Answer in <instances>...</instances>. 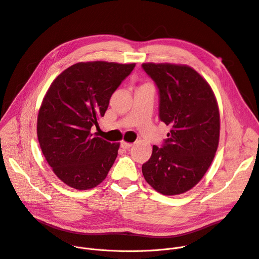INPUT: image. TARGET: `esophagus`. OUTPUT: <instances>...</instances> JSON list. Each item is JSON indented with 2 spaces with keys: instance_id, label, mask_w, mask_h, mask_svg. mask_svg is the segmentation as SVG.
<instances>
[{
  "instance_id": "esophagus-1",
  "label": "esophagus",
  "mask_w": 259,
  "mask_h": 259,
  "mask_svg": "<svg viewBox=\"0 0 259 259\" xmlns=\"http://www.w3.org/2000/svg\"><path fill=\"white\" fill-rule=\"evenodd\" d=\"M132 146H133L132 144H130V143H126V142H122V144H120V147H122V148H123V149H125V150L130 149Z\"/></svg>"
}]
</instances>
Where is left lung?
Wrapping results in <instances>:
<instances>
[{
	"mask_svg": "<svg viewBox=\"0 0 259 259\" xmlns=\"http://www.w3.org/2000/svg\"><path fill=\"white\" fill-rule=\"evenodd\" d=\"M159 93V118L170 127L162 148L153 146L143 164L146 181L165 196L193 188L209 168L219 146L220 112L214 94L193 67L143 63Z\"/></svg>",
	"mask_w": 259,
	"mask_h": 259,
	"instance_id": "left-lung-1",
	"label": "left lung"
}]
</instances>
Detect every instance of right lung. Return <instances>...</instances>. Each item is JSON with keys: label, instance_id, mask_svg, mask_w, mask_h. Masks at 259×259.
<instances>
[{"label": "right lung", "instance_id": "add662e5", "mask_svg": "<svg viewBox=\"0 0 259 259\" xmlns=\"http://www.w3.org/2000/svg\"><path fill=\"white\" fill-rule=\"evenodd\" d=\"M135 63L79 62L67 67L49 88L37 116V137L55 175L79 191L104 180L119 144L94 137L92 127L104 116L109 100Z\"/></svg>", "mask_w": 259, "mask_h": 259}]
</instances>
